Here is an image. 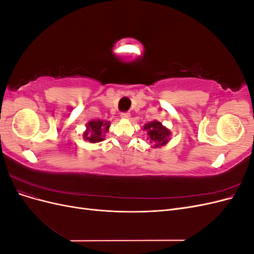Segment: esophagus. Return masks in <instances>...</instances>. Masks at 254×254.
<instances>
[{
  "label": "esophagus",
  "instance_id": "esophagus-1",
  "mask_svg": "<svg viewBox=\"0 0 254 254\" xmlns=\"http://www.w3.org/2000/svg\"><path fill=\"white\" fill-rule=\"evenodd\" d=\"M121 117H122L123 119H129V118H130V113H129L128 111L122 112V113H121Z\"/></svg>",
  "mask_w": 254,
  "mask_h": 254
}]
</instances>
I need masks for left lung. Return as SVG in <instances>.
<instances>
[{
  "label": "left lung",
  "instance_id": "1",
  "mask_svg": "<svg viewBox=\"0 0 254 254\" xmlns=\"http://www.w3.org/2000/svg\"><path fill=\"white\" fill-rule=\"evenodd\" d=\"M144 129L147 130L148 139L150 143L155 145V147H160L168 142V136L171 132L167 128L163 127L160 122L153 121L144 126Z\"/></svg>",
  "mask_w": 254,
  "mask_h": 254
}]
</instances>
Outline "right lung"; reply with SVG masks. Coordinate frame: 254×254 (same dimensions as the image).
<instances>
[{
	"instance_id": "obj_1",
	"label": "right lung",
	"mask_w": 254,
	"mask_h": 254,
	"mask_svg": "<svg viewBox=\"0 0 254 254\" xmlns=\"http://www.w3.org/2000/svg\"><path fill=\"white\" fill-rule=\"evenodd\" d=\"M110 126L109 122L104 121H91L88 123L86 132L83 133L84 139L91 143L102 142L104 140L105 133L108 131Z\"/></svg>"
}]
</instances>
